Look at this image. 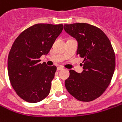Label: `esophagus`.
<instances>
[{"mask_svg": "<svg viewBox=\"0 0 122 122\" xmlns=\"http://www.w3.org/2000/svg\"><path fill=\"white\" fill-rule=\"evenodd\" d=\"M63 69V67H61V66H59V67H57V71H60V70H62Z\"/></svg>", "mask_w": 122, "mask_h": 122, "instance_id": "1", "label": "esophagus"}]
</instances>
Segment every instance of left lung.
<instances>
[{"mask_svg":"<svg viewBox=\"0 0 122 122\" xmlns=\"http://www.w3.org/2000/svg\"><path fill=\"white\" fill-rule=\"evenodd\" d=\"M64 30L77 41V55L84 59L83 71L70 70L65 87L79 101H93L105 92L113 75L116 58L111 42L100 29L87 23L65 25Z\"/></svg>","mask_w":122,"mask_h":122,"instance_id":"1","label":"left lung"}]
</instances>
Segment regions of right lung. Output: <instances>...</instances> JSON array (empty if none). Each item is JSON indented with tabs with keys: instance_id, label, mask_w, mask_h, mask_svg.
Returning <instances> with one entry per match:
<instances>
[{
	"instance_id": "right-lung-1",
	"label": "right lung",
	"mask_w": 122,
	"mask_h": 122,
	"mask_svg": "<svg viewBox=\"0 0 122 122\" xmlns=\"http://www.w3.org/2000/svg\"><path fill=\"white\" fill-rule=\"evenodd\" d=\"M63 29V25L36 24L12 44L8 57L9 79L17 95L27 102H39L50 92L57 67L41 64L39 58L48 54Z\"/></svg>"
}]
</instances>
